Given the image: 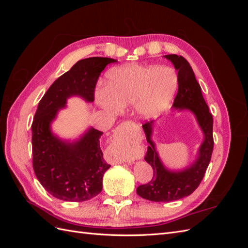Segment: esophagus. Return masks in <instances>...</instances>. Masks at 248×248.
Listing matches in <instances>:
<instances>
[{
	"mask_svg": "<svg viewBox=\"0 0 248 248\" xmlns=\"http://www.w3.org/2000/svg\"><path fill=\"white\" fill-rule=\"evenodd\" d=\"M120 128H122V125H121V126H120Z\"/></svg>",
	"mask_w": 248,
	"mask_h": 248,
	"instance_id": "esophagus-1",
	"label": "esophagus"
}]
</instances>
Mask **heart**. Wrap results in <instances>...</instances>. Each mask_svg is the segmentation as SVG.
Returning <instances> with one entry per match:
<instances>
[{
	"instance_id": "b5f03b06",
	"label": "heart",
	"mask_w": 248,
	"mask_h": 248,
	"mask_svg": "<svg viewBox=\"0 0 248 248\" xmlns=\"http://www.w3.org/2000/svg\"><path fill=\"white\" fill-rule=\"evenodd\" d=\"M177 86L176 73L169 67L124 65L107 73L106 88L97 90L95 99L110 115L134 106L137 115L146 120L167 106Z\"/></svg>"
}]
</instances>
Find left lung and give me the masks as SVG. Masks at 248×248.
I'll return each mask as SVG.
<instances>
[{
	"mask_svg": "<svg viewBox=\"0 0 248 248\" xmlns=\"http://www.w3.org/2000/svg\"><path fill=\"white\" fill-rule=\"evenodd\" d=\"M163 57L170 60L178 71V93L172 108L178 111H191L204 134V140L199 148L196 160L190 166L180 170H171L162 163L152 140L154 121L142 125L149 142L145 160L153 169V178L148 184L140 185L137 193L142 199L152 202H171L190 196L205 176L214 145L213 118L191 66L182 56L167 55Z\"/></svg>",
	"mask_w": 248,
	"mask_h": 248,
	"instance_id": "obj_1",
	"label": "left lung"
}]
</instances>
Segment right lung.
<instances>
[{
  "instance_id": "1",
  "label": "right lung",
  "mask_w": 248,
  "mask_h": 248,
  "mask_svg": "<svg viewBox=\"0 0 248 248\" xmlns=\"http://www.w3.org/2000/svg\"><path fill=\"white\" fill-rule=\"evenodd\" d=\"M115 62L103 57L80 60L54 81L37 108L31 127L33 169L44 189L59 200L84 202L102 190L103 175L110 168L100 149L103 132L90 127L79 139L68 140L52 132L51 123L70 97L93 102L101 71Z\"/></svg>"
}]
</instances>
